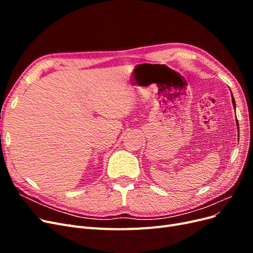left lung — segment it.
Here are the masks:
<instances>
[{"instance_id": "1", "label": "left lung", "mask_w": 253, "mask_h": 253, "mask_svg": "<svg viewBox=\"0 0 253 253\" xmlns=\"http://www.w3.org/2000/svg\"><path fill=\"white\" fill-rule=\"evenodd\" d=\"M231 100H232V104H233V108L235 110V100H234V97L231 93ZM236 126H237V129H239V137H240V127H239V122H237V119H236Z\"/></svg>"}]
</instances>
